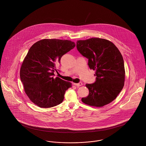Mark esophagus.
I'll return each mask as SVG.
<instances>
[{
    "label": "esophagus",
    "instance_id": "obj_1",
    "mask_svg": "<svg viewBox=\"0 0 146 146\" xmlns=\"http://www.w3.org/2000/svg\"><path fill=\"white\" fill-rule=\"evenodd\" d=\"M73 85H76V86H82L83 85V83L82 82H80L79 83H73Z\"/></svg>",
    "mask_w": 146,
    "mask_h": 146
}]
</instances>
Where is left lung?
Segmentation results:
<instances>
[{"label": "left lung", "instance_id": "1", "mask_svg": "<svg viewBox=\"0 0 146 146\" xmlns=\"http://www.w3.org/2000/svg\"><path fill=\"white\" fill-rule=\"evenodd\" d=\"M76 48L88 59V66L96 76L94 83L85 85L89 94L82 102L97 107L110 104L124 85V63L120 52L113 42L99 38L78 40Z\"/></svg>", "mask_w": 146, "mask_h": 146}]
</instances>
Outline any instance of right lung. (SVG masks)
Wrapping results in <instances>:
<instances>
[{
    "label": "right lung",
    "mask_w": 146,
    "mask_h": 146,
    "mask_svg": "<svg viewBox=\"0 0 146 146\" xmlns=\"http://www.w3.org/2000/svg\"><path fill=\"white\" fill-rule=\"evenodd\" d=\"M76 46L68 40L44 39L35 43L21 65L20 78L29 100L40 108H50L62 102L72 83L54 78L56 65L63 55Z\"/></svg>",
    "instance_id": "1"
}]
</instances>
